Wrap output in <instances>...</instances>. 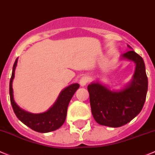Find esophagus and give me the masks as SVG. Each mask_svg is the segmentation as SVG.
I'll return each instance as SVG.
<instances>
[{
  "label": "esophagus",
  "instance_id": "1",
  "mask_svg": "<svg viewBox=\"0 0 155 155\" xmlns=\"http://www.w3.org/2000/svg\"><path fill=\"white\" fill-rule=\"evenodd\" d=\"M88 81H89V78L87 76H84L82 77L81 78L80 80V84L81 87H84L85 85L87 84L88 83Z\"/></svg>",
  "mask_w": 155,
  "mask_h": 155
}]
</instances>
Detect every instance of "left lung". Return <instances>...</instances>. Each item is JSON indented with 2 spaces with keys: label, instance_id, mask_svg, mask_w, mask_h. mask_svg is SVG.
Returning a JSON list of instances; mask_svg holds the SVG:
<instances>
[{
  "label": "left lung",
  "instance_id": "8db88e82",
  "mask_svg": "<svg viewBox=\"0 0 155 155\" xmlns=\"http://www.w3.org/2000/svg\"><path fill=\"white\" fill-rule=\"evenodd\" d=\"M132 50L122 54L121 60L126 59L135 64L132 79L120 90H110L99 81L87 86L91 112L100 125L120 127L127 124L142 110L148 91V78L143 58Z\"/></svg>",
  "mask_w": 155,
  "mask_h": 155
}]
</instances>
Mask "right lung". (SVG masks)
Listing matches in <instances>:
<instances>
[{
	"instance_id": "add662e5",
	"label": "right lung",
	"mask_w": 155,
	"mask_h": 155,
	"mask_svg": "<svg viewBox=\"0 0 155 155\" xmlns=\"http://www.w3.org/2000/svg\"><path fill=\"white\" fill-rule=\"evenodd\" d=\"M16 59L13 66L12 75L10 81V98L13 110L17 117L23 124L32 130L42 133L54 131L59 129L65 121L68 107L72 97L79 88L78 84H72L61 91L56 101L47 111L41 113H32L20 108L15 103L13 92V80L15 74V69L17 64Z\"/></svg>"
}]
</instances>
